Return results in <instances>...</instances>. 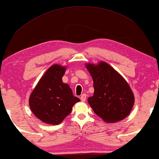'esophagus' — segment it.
<instances>
[{
  "mask_svg": "<svg viewBox=\"0 0 159 159\" xmlns=\"http://www.w3.org/2000/svg\"><path fill=\"white\" fill-rule=\"evenodd\" d=\"M80 99H81L82 102H85L86 100V94H82L81 96H80Z\"/></svg>",
  "mask_w": 159,
  "mask_h": 159,
  "instance_id": "34e87169",
  "label": "esophagus"
}]
</instances>
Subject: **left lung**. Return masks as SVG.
Listing matches in <instances>:
<instances>
[{"label":"left lung","mask_w":159,"mask_h":159,"mask_svg":"<svg viewBox=\"0 0 159 159\" xmlns=\"http://www.w3.org/2000/svg\"><path fill=\"white\" fill-rule=\"evenodd\" d=\"M85 67L93 80V96L88 98L93 112L106 123L125 118L134 104V96L126 80L106 62L88 63Z\"/></svg>","instance_id":"1"}]
</instances>
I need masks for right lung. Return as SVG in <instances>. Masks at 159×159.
Here are the masks:
<instances>
[{"label":"right lung","mask_w":159,"mask_h":159,"mask_svg":"<svg viewBox=\"0 0 159 159\" xmlns=\"http://www.w3.org/2000/svg\"><path fill=\"white\" fill-rule=\"evenodd\" d=\"M66 70V66L52 65L30 93V110L37 118L47 124H60L71 113L74 105L80 101L74 96L69 84L62 81Z\"/></svg>","instance_id":"right-lung-1"}]
</instances>
